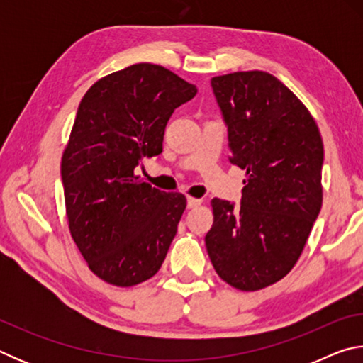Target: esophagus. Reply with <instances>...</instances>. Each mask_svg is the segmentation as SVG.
<instances>
[{
	"instance_id": "34e87169",
	"label": "esophagus",
	"mask_w": 363,
	"mask_h": 363,
	"mask_svg": "<svg viewBox=\"0 0 363 363\" xmlns=\"http://www.w3.org/2000/svg\"><path fill=\"white\" fill-rule=\"evenodd\" d=\"M201 205V199H194V196H189L187 199V208L189 210H194V208Z\"/></svg>"
}]
</instances>
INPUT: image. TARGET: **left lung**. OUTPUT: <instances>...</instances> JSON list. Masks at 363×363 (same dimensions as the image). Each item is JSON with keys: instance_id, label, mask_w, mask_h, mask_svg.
<instances>
[{"instance_id": "1", "label": "left lung", "mask_w": 363, "mask_h": 363, "mask_svg": "<svg viewBox=\"0 0 363 363\" xmlns=\"http://www.w3.org/2000/svg\"><path fill=\"white\" fill-rule=\"evenodd\" d=\"M230 163L247 171L240 208L213 199L208 256L218 275L256 291L290 272L322 208L323 143L309 110L267 72L211 78Z\"/></svg>"}]
</instances>
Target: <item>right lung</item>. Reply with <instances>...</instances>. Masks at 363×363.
Masks as SVG:
<instances>
[{"label": "right lung", "mask_w": 363, "mask_h": 363, "mask_svg": "<svg viewBox=\"0 0 363 363\" xmlns=\"http://www.w3.org/2000/svg\"><path fill=\"white\" fill-rule=\"evenodd\" d=\"M195 84L155 64H134L96 82L79 102L60 176L69 229L97 277L134 286L158 272L187 200L134 174L160 155L174 110Z\"/></svg>", "instance_id": "right-lung-1"}]
</instances>
